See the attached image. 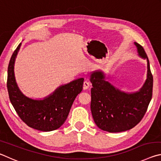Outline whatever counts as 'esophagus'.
<instances>
[{"label": "esophagus", "mask_w": 161, "mask_h": 161, "mask_svg": "<svg viewBox=\"0 0 161 161\" xmlns=\"http://www.w3.org/2000/svg\"><path fill=\"white\" fill-rule=\"evenodd\" d=\"M89 85H90V84H89V81H84V85H83V89H84V90H86V89H87L89 87Z\"/></svg>", "instance_id": "34e87169"}]
</instances>
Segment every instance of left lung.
Masks as SVG:
<instances>
[{
  "instance_id": "obj_1",
  "label": "left lung",
  "mask_w": 161,
  "mask_h": 161,
  "mask_svg": "<svg viewBox=\"0 0 161 161\" xmlns=\"http://www.w3.org/2000/svg\"><path fill=\"white\" fill-rule=\"evenodd\" d=\"M139 55L148 62L147 80L139 92L126 94L106 81L101 71L91 73V111L97 126L103 130L117 133L136 126L142 120L153 96V78L143 47L135 42Z\"/></svg>"
}]
</instances>
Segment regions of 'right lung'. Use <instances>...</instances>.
Segmentation results:
<instances>
[{
  "label": "right lung",
  "mask_w": 161,
  "mask_h": 161,
  "mask_svg": "<svg viewBox=\"0 0 161 161\" xmlns=\"http://www.w3.org/2000/svg\"><path fill=\"white\" fill-rule=\"evenodd\" d=\"M21 43L13 53L8 67L7 88L9 99L24 123L41 131L59 129L64 123L75 98L82 91L84 78L59 86L43 100H34L22 94L15 82L14 62Z\"/></svg>",
  "instance_id": "right-lung-1"
}]
</instances>
